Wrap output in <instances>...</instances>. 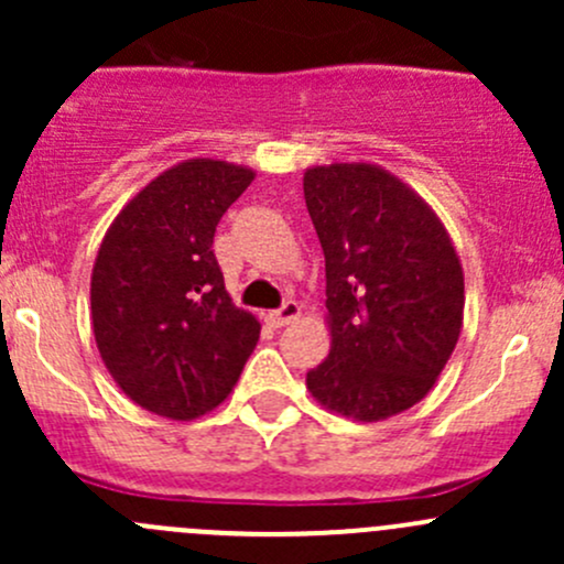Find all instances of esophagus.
Listing matches in <instances>:
<instances>
[{"label":"esophagus","instance_id":"obj_1","mask_svg":"<svg viewBox=\"0 0 564 564\" xmlns=\"http://www.w3.org/2000/svg\"><path fill=\"white\" fill-rule=\"evenodd\" d=\"M264 318L272 324V327H286V324H292L294 318H300V305L294 303V300H286L281 308L270 311Z\"/></svg>","mask_w":564,"mask_h":564}]
</instances>
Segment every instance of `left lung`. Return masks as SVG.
<instances>
[{
    "label": "left lung",
    "instance_id": "1",
    "mask_svg": "<svg viewBox=\"0 0 564 564\" xmlns=\"http://www.w3.org/2000/svg\"><path fill=\"white\" fill-rule=\"evenodd\" d=\"M324 250L329 355L308 371L329 412L379 423L423 401L464 327V267L445 224L377 163L305 169Z\"/></svg>",
    "mask_w": 564,
    "mask_h": 564
}]
</instances>
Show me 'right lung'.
<instances>
[{"instance_id": "right-lung-1", "label": "right lung", "mask_w": 564, "mask_h": 564, "mask_svg": "<svg viewBox=\"0 0 564 564\" xmlns=\"http://www.w3.org/2000/svg\"><path fill=\"white\" fill-rule=\"evenodd\" d=\"M256 172L191 158L147 182L108 226L93 267V333L133 403L196 420L229 398L261 324L231 303L215 226Z\"/></svg>"}]
</instances>
